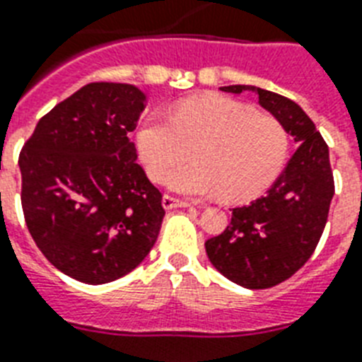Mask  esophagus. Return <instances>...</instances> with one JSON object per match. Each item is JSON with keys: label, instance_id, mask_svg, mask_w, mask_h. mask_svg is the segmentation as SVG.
<instances>
[{"label": "esophagus", "instance_id": "obj_1", "mask_svg": "<svg viewBox=\"0 0 362 362\" xmlns=\"http://www.w3.org/2000/svg\"><path fill=\"white\" fill-rule=\"evenodd\" d=\"M163 205H164V209H175V207H190L189 202H185V199L177 198V196H172V194H164Z\"/></svg>", "mask_w": 362, "mask_h": 362}]
</instances>
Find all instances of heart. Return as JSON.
<instances>
[{
	"label": "heart",
	"instance_id": "1",
	"mask_svg": "<svg viewBox=\"0 0 362 362\" xmlns=\"http://www.w3.org/2000/svg\"><path fill=\"white\" fill-rule=\"evenodd\" d=\"M136 141L153 181H164L194 148L195 163L173 169L168 187L189 196L221 192L228 199L259 192L288 151V132L274 115L226 97L190 99L172 115H147Z\"/></svg>",
	"mask_w": 362,
	"mask_h": 362
}]
</instances>
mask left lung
Wrapping results in <instances>:
<instances>
[{
    "mask_svg": "<svg viewBox=\"0 0 362 362\" xmlns=\"http://www.w3.org/2000/svg\"><path fill=\"white\" fill-rule=\"evenodd\" d=\"M221 89L226 93L254 91L297 144L267 194L231 209L226 230L205 241L209 262L226 279L243 288L265 290L296 274L320 243L334 194L329 147L293 100L254 86Z\"/></svg>",
    "mask_w": 362,
    "mask_h": 362,
    "instance_id": "1",
    "label": "left lung"
}]
</instances>
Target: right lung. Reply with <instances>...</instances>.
<instances>
[{
	"instance_id": "add662e5",
	"label": "right lung",
	"mask_w": 362,
	"mask_h": 362,
	"mask_svg": "<svg viewBox=\"0 0 362 362\" xmlns=\"http://www.w3.org/2000/svg\"><path fill=\"white\" fill-rule=\"evenodd\" d=\"M144 108L131 83H88L42 115L20 151L25 226L54 267L86 284L131 273L160 231L163 194L129 138Z\"/></svg>"
}]
</instances>
